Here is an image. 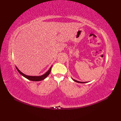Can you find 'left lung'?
<instances>
[{
  "instance_id": "left-lung-1",
  "label": "left lung",
  "mask_w": 121,
  "mask_h": 121,
  "mask_svg": "<svg viewBox=\"0 0 121 121\" xmlns=\"http://www.w3.org/2000/svg\"><path fill=\"white\" fill-rule=\"evenodd\" d=\"M72 79L74 81L77 82V83H87V82H79V81H76V80H75V79H73L72 78Z\"/></svg>"
}]
</instances>
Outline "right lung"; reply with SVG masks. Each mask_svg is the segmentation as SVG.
I'll return each instance as SVG.
<instances>
[{
    "label": "right lung",
    "instance_id": "obj_1",
    "mask_svg": "<svg viewBox=\"0 0 121 121\" xmlns=\"http://www.w3.org/2000/svg\"><path fill=\"white\" fill-rule=\"evenodd\" d=\"M51 67H52V65H51V67L50 68V69H49V70L47 72L45 73L44 74H43L42 75L40 76H29V75H25L24 73H23L22 72L20 71L18 68L15 66V68H16L17 70V71L19 72V73L21 74V75H22L23 76H24V78H26L29 79L30 81H35V82H37V81H42L43 79H44L45 78H46L49 75V74H50V72H51Z\"/></svg>",
    "mask_w": 121,
    "mask_h": 121
}]
</instances>
